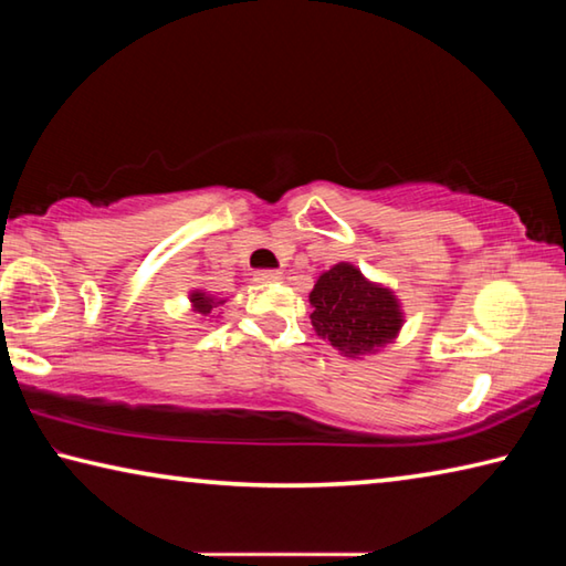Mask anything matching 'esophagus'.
Segmentation results:
<instances>
[{
  "mask_svg": "<svg viewBox=\"0 0 566 566\" xmlns=\"http://www.w3.org/2000/svg\"><path fill=\"white\" fill-rule=\"evenodd\" d=\"M280 280H282V272H276V270L254 272V282H260V284H270V282H280Z\"/></svg>",
  "mask_w": 566,
  "mask_h": 566,
  "instance_id": "obj_1",
  "label": "esophagus"
}]
</instances>
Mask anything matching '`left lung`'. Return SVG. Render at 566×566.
I'll return each instance as SVG.
<instances>
[{"label": "left lung", "instance_id": "left-lung-1", "mask_svg": "<svg viewBox=\"0 0 566 566\" xmlns=\"http://www.w3.org/2000/svg\"><path fill=\"white\" fill-rule=\"evenodd\" d=\"M310 302L314 306L312 327L344 357H359L385 347L405 322L395 294L364 280L357 266L347 262L334 264L319 276Z\"/></svg>", "mask_w": 566, "mask_h": 566}]
</instances>
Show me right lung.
I'll return each instance as SVG.
<instances>
[{
	"mask_svg": "<svg viewBox=\"0 0 566 566\" xmlns=\"http://www.w3.org/2000/svg\"><path fill=\"white\" fill-rule=\"evenodd\" d=\"M191 304H195V312L205 314V317H207V314L212 312L217 304H222V300L214 302V296H209L205 292H191Z\"/></svg>",
	"mask_w": 566,
	"mask_h": 566,
	"instance_id": "right-lung-1",
	"label": "right lung"
}]
</instances>
